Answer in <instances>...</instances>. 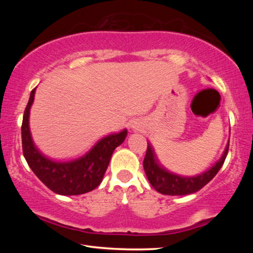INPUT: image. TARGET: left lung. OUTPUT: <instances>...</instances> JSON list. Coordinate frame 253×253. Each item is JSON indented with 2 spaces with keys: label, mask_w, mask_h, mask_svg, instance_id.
I'll return each mask as SVG.
<instances>
[{
  "label": "left lung",
  "mask_w": 253,
  "mask_h": 253,
  "mask_svg": "<svg viewBox=\"0 0 253 253\" xmlns=\"http://www.w3.org/2000/svg\"><path fill=\"white\" fill-rule=\"evenodd\" d=\"M228 146L229 142L225 148L221 159L211 169L196 176H181L169 170L161 164L151 143H148L146 158L143 160V169L150 184L158 192L168 196L190 195L200 190L210 180L214 178L227 157Z\"/></svg>",
  "instance_id": "8db88e82"
}]
</instances>
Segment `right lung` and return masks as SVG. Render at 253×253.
Listing matches in <instances>:
<instances>
[{
	"instance_id": "add662e5",
	"label": "right lung",
	"mask_w": 253,
	"mask_h": 253,
	"mask_svg": "<svg viewBox=\"0 0 253 253\" xmlns=\"http://www.w3.org/2000/svg\"><path fill=\"white\" fill-rule=\"evenodd\" d=\"M35 93L36 88L30 93L21 126L23 152L29 168L38 178L57 195L76 196L95 189L103 179L114 150L125 140L127 129L100 139L89 151L77 159H50L37 148L31 137L29 116Z\"/></svg>"
}]
</instances>
